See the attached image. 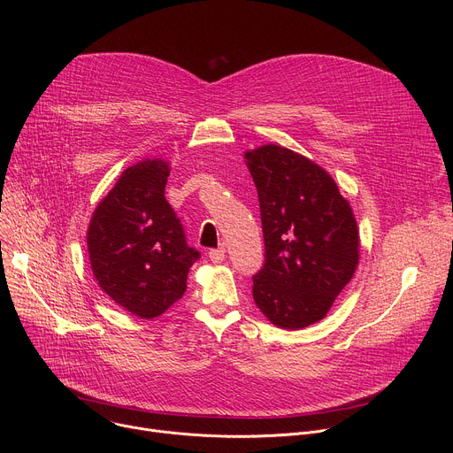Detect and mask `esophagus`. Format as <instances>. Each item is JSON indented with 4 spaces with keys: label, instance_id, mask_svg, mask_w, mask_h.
Segmentation results:
<instances>
[{
    "label": "esophagus",
    "instance_id": "1",
    "mask_svg": "<svg viewBox=\"0 0 453 453\" xmlns=\"http://www.w3.org/2000/svg\"><path fill=\"white\" fill-rule=\"evenodd\" d=\"M208 256H210V260H211L213 264H220V262H224L226 250H224V249H211Z\"/></svg>",
    "mask_w": 453,
    "mask_h": 453
}]
</instances>
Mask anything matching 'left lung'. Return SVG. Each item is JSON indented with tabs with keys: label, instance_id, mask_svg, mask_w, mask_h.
<instances>
[{
	"label": "left lung",
	"instance_id": "8db88e82",
	"mask_svg": "<svg viewBox=\"0 0 453 453\" xmlns=\"http://www.w3.org/2000/svg\"><path fill=\"white\" fill-rule=\"evenodd\" d=\"M260 201L265 264L252 276L256 306L276 326L320 320L351 281L358 229L335 180L280 145L245 154Z\"/></svg>",
	"mask_w": 453,
	"mask_h": 453
}]
</instances>
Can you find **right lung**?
I'll return each mask as SVG.
<instances>
[{"instance_id":"1","label":"right lung","mask_w":453,"mask_h":453,"mask_svg":"<svg viewBox=\"0 0 453 453\" xmlns=\"http://www.w3.org/2000/svg\"><path fill=\"white\" fill-rule=\"evenodd\" d=\"M168 175L161 159L127 168L88 229L100 288L142 319L161 315L182 297L189 267L201 257L186 243L182 224L165 199Z\"/></svg>"}]
</instances>
